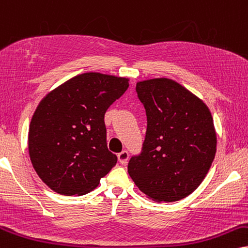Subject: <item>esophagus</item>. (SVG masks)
I'll use <instances>...</instances> for the list:
<instances>
[{
	"label": "esophagus",
	"mask_w": 248,
	"mask_h": 248,
	"mask_svg": "<svg viewBox=\"0 0 248 248\" xmlns=\"http://www.w3.org/2000/svg\"><path fill=\"white\" fill-rule=\"evenodd\" d=\"M117 157H118V161L121 162L122 164H126L127 163V158H129V152L122 151L121 153H118Z\"/></svg>",
	"instance_id": "1"
}]
</instances>
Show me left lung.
Instances as JSON below:
<instances>
[{
  "label": "left lung",
  "mask_w": 248,
  "mask_h": 248,
  "mask_svg": "<svg viewBox=\"0 0 248 248\" xmlns=\"http://www.w3.org/2000/svg\"><path fill=\"white\" fill-rule=\"evenodd\" d=\"M147 116L141 153L127 171L143 194L158 202L182 200L204 179L216 153V132L208 107L168 78L136 87Z\"/></svg>",
  "instance_id": "8db88e82"
}]
</instances>
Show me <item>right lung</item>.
Masks as SVG:
<instances>
[{"mask_svg": "<svg viewBox=\"0 0 248 248\" xmlns=\"http://www.w3.org/2000/svg\"><path fill=\"white\" fill-rule=\"evenodd\" d=\"M127 87V78L87 72L41 100L30 124L29 152L48 187L63 195L86 194L115 167L105 114Z\"/></svg>", "mask_w": 248, "mask_h": 248, "instance_id": "obj_1", "label": "right lung"}]
</instances>
